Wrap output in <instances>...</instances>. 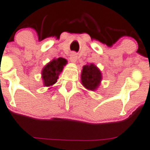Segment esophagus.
<instances>
[{
	"mask_svg": "<svg viewBox=\"0 0 150 150\" xmlns=\"http://www.w3.org/2000/svg\"><path fill=\"white\" fill-rule=\"evenodd\" d=\"M69 59H70L71 62L73 63V64H75L77 61V59H78V56H77V54H75V53H72L70 55V58H69Z\"/></svg>",
	"mask_w": 150,
	"mask_h": 150,
	"instance_id": "34e87169",
	"label": "esophagus"
}]
</instances>
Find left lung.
<instances>
[{
	"label": "left lung",
	"instance_id": "left-lung-1",
	"mask_svg": "<svg viewBox=\"0 0 150 150\" xmlns=\"http://www.w3.org/2000/svg\"><path fill=\"white\" fill-rule=\"evenodd\" d=\"M101 80L102 73L97 66L94 64L83 66L81 74V81L86 89L96 91L100 86Z\"/></svg>",
	"mask_w": 150,
	"mask_h": 150
}]
</instances>
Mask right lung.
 Returning <instances> with one entry per match:
<instances>
[{
    "label": "right lung",
    "mask_w": 150,
    "mask_h": 150,
    "mask_svg": "<svg viewBox=\"0 0 150 150\" xmlns=\"http://www.w3.org/2000/svg\"><path fill=\"white\" fill-rule=\"evenodd\" d=\"M67 59L64 58H54L48 63L41 71V78L44 86L52 88L57 82L58 76L63 71L64 67L67 65Z\"/></svg>",
    "instance_id": "add662e5"
}]
</instances>
